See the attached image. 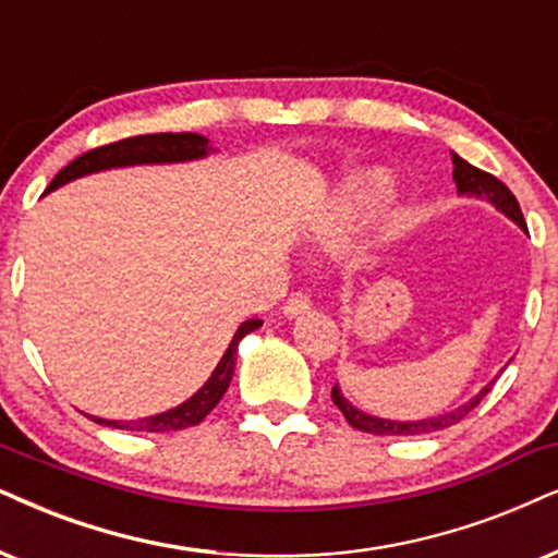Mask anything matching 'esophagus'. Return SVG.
I'll return each mask as SVG.
<instances>
[{"mask_svg":"<svg viewBox=\"0 0 558 558\" xmlns=\"http://www.w3.org/2000/svg\"><path fill=\"white\" fill-rule=\"evenodd\" d=\"M308 308H312V301H308V295L301 291L288 295V301L283 303V314L288 316V319H293V316H299V314H306Z\"/></svg>","mask_w":558,"mask_h":558,"instance_id":"esophagus-1","label":"esophagus"}]
</instances>
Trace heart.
<instances>
[{"instance_id":"heart-1","label":"heart","mask_w":558,"mask_h":558,"mask_svg":"<svg viewBox=\"0 0 558 558\" xmlns=\"http://www.w3.org/2000/svg\"><path fill=\"white\" fill-rule=\"evenodd\" d=\"M393 193H397V185L384 169L357 172L355 178L344 182L340 197L331 206V214L327 216V234L331 239L355 234L363 223H368L373 216L389 206Z\"/></svg>"}]
</instances>
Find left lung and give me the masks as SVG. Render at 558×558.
I'll return each mask as SVG.
<instances>
[{
    "instance_id": "left-lung-1",
    "label": "left lung",
    "mask_w": 558,
    "mask_h": 558,
    "mask_svg": "<svg viewBox=\"0 0 558 558\" xmlns=\"http://www.w3.org/2000/svg\"><path fill=\"white\" fill-rule=\"evenodd\" d=\"M453 180L458 187V195H469V197H482V201H489L499 214H505L510 221L518 223L520 229L527 231L523 210H520L518 201L510 193V187L505 182H499L497 178H492L489 172H482L474 165H469L466 159H461L458 154H453ZM495 384V380H492ZM484 386L482 391L476 393L474 399H469L466 404H461L453 412L437 414V417H425V420H412V422H399V420H384V417H373L368 412H361L357 407H352L348 399L342 397L340 386H331V401H335L337 409L344 414V420L350 422L352 427L361 429V433H371V435H427V433H437V429L453 427L461 422L466 414L474 409L478 401H482L486 393L492 389Z\"/></svg>"
}]
</instances>
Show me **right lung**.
<instances>
[{"label": "right lung", "mask_w": 558, "mask_h": 558, "mask_svg": "<svg viewBox=\"0 0 558 558\" xmlns=\"http://www.w3.org/2000/svg\"><path fill=\"white\" fill-rule=\"evenodd\" d=\"M210 144L206 136L201 133H149V136H133V138H123L116 141V144L100 146V149H92L82 157H76L74 161H69L66 167L61 169L59 174L51 180L46 193L51 190L66 185L76 178H84V174L92 172H102V169H118V167H133V165H174V161H193V159H203L208 157ZM263 327L259 319H246L239 324V329L231 337L227 352L218 361V365L210 373V378L206 384L197 389L193 397L187 401H182L174 409H167L161 414H151V417L144 420H102V417H92L97 425H108L116 429H131V433H169V429H185L193 427L197 422L206 420V414L214 409L218 401H221L223 393H227L231 376H234L236 368V352H239V342L244 340L250 331H255Z\"/></svg>", "instance_id": "add662e5"}]
</instances>
